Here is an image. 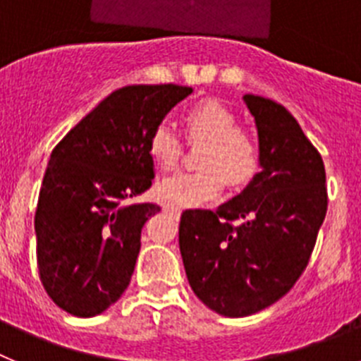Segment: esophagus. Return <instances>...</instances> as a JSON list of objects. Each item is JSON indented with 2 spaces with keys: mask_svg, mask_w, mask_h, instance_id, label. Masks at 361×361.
Here are the masks:
<instances>
[{
  "mask_svg": "<svg viewBox=\"0 0 361 361\" xmlns=\"http://www.w3.org/2000/svg\"><path fill=\"white\" fill-rule=\"evenodd\" d=\"M166 212H170V213H175V215H178V213L183 212V209L178 208V206H175V204H166L164 206Z\"/></svg>",
  "mask_w": 361,
  "mask_h": 361,
  "instance_id": "34e87169",
  "label": "esophagus"
}]
</instances>
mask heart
Returning a JSON list of instances; mask_svg holds the SVG:
<instances>
[{"label":"heart","instance_id":"obj_1","mask_svg":"<svg viewBox=\"0 0 361 361\" xmlns=\"http://www.w3.org/2000/svg\"><path fill=\"white\" fill-rule=\"evenodd\" d=\"M188 139L206 142L200 153L202 170L178 173L159 184L162 200L177 206H200L231 188L247 186L258 173L260 153L251 137L238 130L237 116L216 99H202L184 111ZM148 155L161 170H173L183 157V141L168 126L157 124L148 137Z\"/></svg>","mask_w":361,"mask_h":361}]
</instances>
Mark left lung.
<instances>
[{"mask_svg": "<svg viewBox=\"0 0 361 361\" xmlns=\"http://www.w3.org/2000/svg\"><path fill=\"white\" fill-rule=\"evenodd\" d=\"M244 103L257 124L260 171L216 212L186 209L178 226L191 289L229 318L262 311L295 286L327 212L324 161L295 117L260 95L245 94Z\"/></svg>", "mask_w": 361, "mask_h": 361, "instance_id": "8db88e82", "label": "left lung"}]
</instances>
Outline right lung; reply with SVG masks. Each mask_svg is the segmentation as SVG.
Instances as JSON below:
<instances>
[{
    "mask_svg": "<svg viewBox=\"0 0 361 361\" xmlns=\"http://www.w3.org/2000/svg\"><path fill=\"white\" fill-rule=\"evenodd\" d=\"M190 86L133 85L104 97L54 148L36 209L37 267L56 305L90 318L121 298L157 204L148 137Z\"/></svg>",
    "mask_w": 361,
    "mask_h": 361,
    "instance_id": "right-lung-1",
    "label": "right lung"
}]
</instances>
